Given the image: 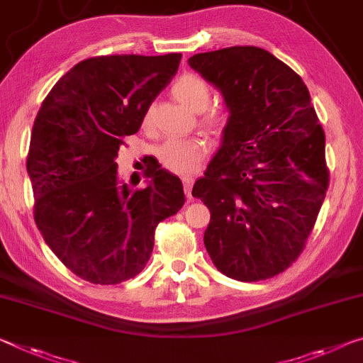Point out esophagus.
<instances>
[{"label":"esophagus","instance_id":"obj_1","mask_svg":"<svg viewBox=\"0 0 363 363\" xmlns=\"http://www.w3.org/2000/svg\"><path fill=\"white\" fill-rule=\"evenodd\" d=\"M194 176H182V186H184V192H186L187 199L192 197V186H194Z\"/></svg>","mask_w":363,"mask_h":363}]
</instances>
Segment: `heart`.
I'll use <instances>...</instances> for the list:
<instances>
[{
  "instance_id": "b5f03b06",
  "label": "heart",
  "mask_w": 363,
  "mask_h": 363,
  "mask_svg": "<svg viewBox=\"0 0 363 363\" xmlns=\"http://www.w3.org/2000/svg\"><path fill=\"white\" fill-rule=\"evenodd\" d=\"M172 95L194 111H202L210 103L208 84L195 74H184L182 77L177 79L176 84L172 85ZM202 123L213 134H220L228 123L226 111H223L221 108H211L203 114ZM148 124H150V113H145L143 125ZM208 152V142L202 137H182V139H171L166 142L160 152V160L161 164L171 172L191 174L200 168Z\"/></svg>"
}]
</instances>
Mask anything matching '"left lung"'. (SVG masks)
<instances>
[{
    "label": "left lung",
    "instance_id": "1",
    "mask_svg": "<svg viewBox=\"0 0 363 363\" xmlns=\"http://www.w3.org/2000/svg\"><path fill=\"white\" fill-rule=\"evenodd\" d=\"M229 113L220 150L194 184L210 210L215 267L252 283L283 273L306 247L328 189L325 132L301 76L257 47L189 57Z\"/></svg>",
    "mask_w": 363,
    "mask_h": 363
}]
</instances>
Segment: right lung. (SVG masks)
Here are the masks:
<instances>
[{"instance_id":"obj_1","label":"right lung","mask_w":363,"mask_h":363,"mask_svg":"<svg viewBox=\"0 0 363 363\" xmlns=\"http://www.w3.org/2000/svg\"><path fill=\"white\" fill-rule=\"evenodd\" d=\"M181 56L89 57L57 80L40 106L27 157L33 216L53 254L89 283L118 284L139 274L158 223L186 202L172 172L147 168V186L130 191L116 163L119 147L140 129Z\"/></svg>"}]
</instances>
